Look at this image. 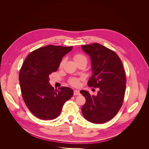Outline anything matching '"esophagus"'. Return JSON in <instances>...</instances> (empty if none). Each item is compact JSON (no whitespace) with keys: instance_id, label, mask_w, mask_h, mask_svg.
I'll list each match as a JSON object with an SVG mask.
<instances>
[{"instance_id":"34e87169","label":"esophagus","mask_w":149,"mask_h":149,"mask_svg":"<svg viewBox=\"0 0 149 149\" xmlns=\"http://www.w3.org/2000/svg\"><path fill=\"white\" fill-rule=\"evenodd\" d=\"M79 94H80V93H79V90H74V96H78V95H79Z\"/></svg>"}]
</instances>
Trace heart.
<instances>
[{"label":"heart","mask_w":149,"mask_h":149,"mask_svg":"<svg viewBox=\"0 0 149 149\" xmlns=\"http://www.w3.org/2000/svg\"><path fill=\"white\" fill-rule=\"evenodd\" d=\"M74 60L76 63L78 61H82V60L87 61L86 58L85 56L82 55V54H76V55H75L74 56ZM64 62H65L64 60L61 61V62L60 63V67L63 66ZM70 83L71 85L74 86H78V84H79V79L77 78H72L70 79Z\"/></svg>","instance_id":"heart-1"}]
</instances>
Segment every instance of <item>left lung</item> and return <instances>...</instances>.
<instances>
[{
	"instance_id": "8db88e82",
	"label": "left lung",
	"mask_w": 149,
	"mask_h": 149,
	"mask_svg": "<svg viewBox=\"0 0 149 149\" xmlns=\"http://www.w3.org/2000/svg\"><path fill=\"white\" fill-rule=\"evenodd\" d=\"M81 48L91 62L93 75L88 84L99 88L96 96L85 90L80 91L86 98L82 113L91 123H106L117 114L123 103L126 79L123 63L114 52L99 43L82 45Z\"/></svg>"
}]
</instances>
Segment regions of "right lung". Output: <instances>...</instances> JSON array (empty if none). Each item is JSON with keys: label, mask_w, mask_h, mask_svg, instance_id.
<instances>
[{"label": "right lung", "mask_w": 149, "mask_h": 149, "mask_svg": "<svg viewBox=\"0 0 149 149\" xmlns=\"http://www.w3.org/2000/svg\"><path fill=\"white\" fill-rule=\"evenodd\" d=\"M73 47L48 45L30 53L19 73L22 95L29 109L37 118L52 120L60 115L64 103L73 96V89H54L49 75L59 68L62 58Z\"/></svg>", "instance_id": "right-lung-1"}]
</instances>
